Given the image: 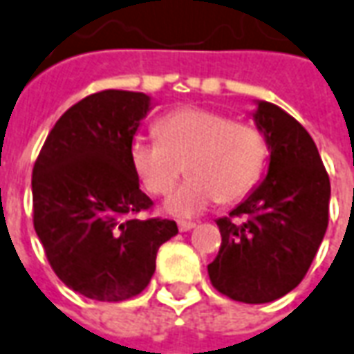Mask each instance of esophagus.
<instances>
[{"mask_svg":"<svg viewBox=\"0 0 354 354\" xmlns=\"http://www.w3.org/2000/svg\"><path fill=\"white\" fill-rule=\"evenodd\" d=\"M178 228H180V232H189V230L195 228V224L194 222H180Z\"/></svg>","mask_w":354,"mask_h":354,"instance_id":"esophagus-1","label":"esophagus"}]
</instances>
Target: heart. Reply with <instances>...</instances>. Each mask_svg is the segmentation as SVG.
Returning a JSON list of instances; mask_svg holds the SVG:
<instances>
[{"label": "heart", "mask_w": 354, "mask_h": 354, "mask_svg": "<svg viewBox=\"0 0 354 354\" xmlns=\"http://www.w3.org/2000/svg\"><path fill=\"white\" fill-rule=\"evenodd\" d=\"M157 140L134 138L130 165L151 195H167L182 170L187 180L170 195L165 211L194 218L220 199L245 197L261 178L268 155L263 130L203 107L176 109L155 124Z\"/></svg>", "instance_id": "obj_1"}]
</instances>
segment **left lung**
Instances as JSON below:
<instances>
[{
  "label": "left lung",
  "mask_w": 354,
  "mask_h": 354,
  "mask_svg": "<svg viewBox=\"0 0 354 354\" xmlns=\"http://www.w3.org/2000/svg\"><path fill=\"white\" fill-rule=\"evenodd\" d=\"M251 113L268 143L263 182L218 218L222 245L207 270L220 293L263 305L283 297L305 278L328 228L330 178L316 143L295 118L268 101Z\"/></svg>",
  "instance_id": "left-lung-1"
}]
</instances>
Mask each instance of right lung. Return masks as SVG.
Returning <instances> with one entry per match:
<instances>
[{"label": "right lung", "mask_w": 354, "mask_h": 354, "mask_svg": "<svg viewBox=\"0 0 354 354\" xmlns=\"http://www.w3.org/2000/svg\"><path fill=\"white\" fill-rule=\"evenodd\" d=\"M153 100L142 91L91 93L59 118L32 172L34 230L66 288L117 303L142 293L174 220L136 218L140 189L130 143Z\"/></svg>", "instance_id": "obj_1"}]
</instances>
